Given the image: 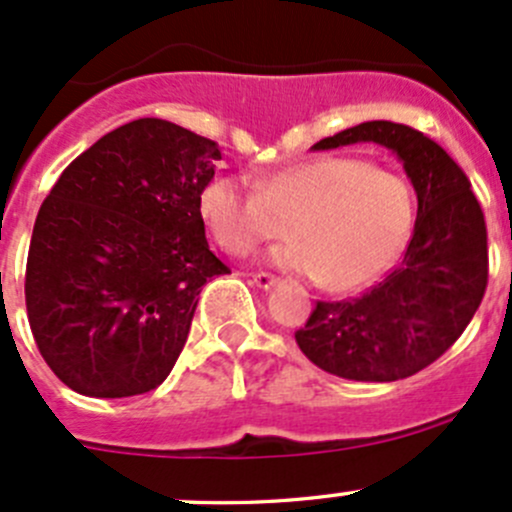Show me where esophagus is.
<instances>
[{"instance_id": "obj_1", "label": "esophagus", "mask_w": 512, "mask_h": 512, "mask_svg": "<svg viewBox=\"0 0 512 512\" xmlns=\"http://www.w3.org/2000/svg\"><path fill=\"white\" fill-rule=\"evenodd\" d=\"M276 281L278 278L273 276V273H254V276H251V283H256V286L263 288V291H268V288L276 286Z\"/></svg>"}]
</instances>
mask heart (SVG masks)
Instances as JSON below:
<instances>
[{"instance_id":"obj_1","label":"heart","mask_w":512,"mask_h":512,"mask_svg":"<svg viewBox=\"0 0 512 512\" xmlns=\"http://www.w3.org/2000/svg\"><path fill=\"white\" fill-rule=\"evenodd\" d=\"M416 214L402 175L357 157H318L288 165L256 184L217 175L199 194V217L224 251L244 256L286 234L293 244L271 261L350 293L392 268Z\"/></svg>"}]
</instances>
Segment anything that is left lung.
<instances>
[{
	"label": "left lung",
	"instance_id": "1",
	"mask_svg": "<svg viewBox=\"0 0 512 512\" xmlns=\"http://www.w3.org/2000/svg\"><path fill=\"white\" fill-rule=\"evenodd\" d=\"M387 147L416 192V224L399 266L360 298L320 300L295 342L313 365L355 382H394L439 360L476 315L488 283V234L471 182L419 130L370 120L315 142Z\"/></svg>",
	"mask_w": 512,
	"mask_h": 512
}]
</instances>
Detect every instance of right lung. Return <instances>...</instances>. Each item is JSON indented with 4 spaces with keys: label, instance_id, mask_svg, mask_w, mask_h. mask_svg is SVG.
<instances>
[{
    "label": "right lung",
    "instance_id": "1",
    "mask_svg": "<svg viewBox=\"0 0 512 512\" xmlns=\"http://www.w3.org/2000/svg\"><path fill=\"white\" fill-rule=\"evenodd\" d=\"M217 142L140 118L78 155L44 199L26 258V313L41 357L86 397L160 387L199 293L229 268L209 251L199 194Z\"/></svg>",
    "mask_w": 512,
    "mask_h": 512
}]
</instances>
